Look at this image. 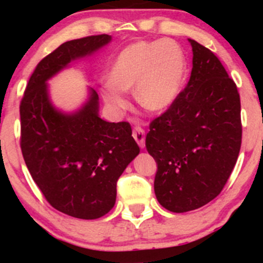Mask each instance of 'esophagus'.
<instances>
[{
    "label": "esophagus",
    "mask_w": 263,
    "mask_h": 263,
    "mask_svg": "<svg viewBox=\"0 0 263 263\" xmlns=\"http://www.w3.org/2000/svg\"><path fill=\"white\" fill-rule=\"evenodd\" d=\"M132 136H134V138L136 140V142H137V143H138V146H140L141 148H143V147H144V141H146V136H144V129L141 128L140 126H136Z\"/></svg>",
    "instance_id": "1"
}]
</instances>
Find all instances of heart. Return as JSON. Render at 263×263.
<instances>
[{
    "instance_id": "obj_1",
    "label": "heart",
    "mask_w": 263,
    "mask_h": 263,
    "mask_svg": "<svg viewBox=\"0 0 263 263\" xmlns=\"http://www.w3.org/2000/svg\"><path fill=\"white\" fill-rule=\"evenodd\" d=\"M186 71L185 54L177 42H135L123 48L111 64L101 96L110 108L122 110L127 106L123 91L135 86V99L142 107L163 111L179 96Z\"/></svg>"
}]
</instances>
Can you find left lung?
<instances>
[{
	"instance_id": "8db88e82",
	"label": "left lung",
	"mask_w": 263,
	"mask_h": 263,
	"mask_svg": "<svg viewBox=\"0 0 263 263\" xmlns=\"http://www.w3.org/2000/svg\"><path fill=\"white\" fill-rule=\"evenodd\" d=\"M190 79L177 100L153 120L146 148L157 162L155 193L163 208L185 213L220 194L242 137L236 84L218 57L189 39Z\"/></svg>"
}]
</instances>
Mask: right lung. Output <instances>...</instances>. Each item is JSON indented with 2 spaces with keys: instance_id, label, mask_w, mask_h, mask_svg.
Returning <instances> with one entry per match:
<instances>
[{
  "instance_id": "obj_1",
  "label": "right lung",
  "mask_w": 263,
  "mask_h": 263,
  "mask_svg": "<svg viewBox=\"0 0 263 263\" xmlns=\"http://www.w3.org/2000/svg\"><path fill=\"white\" fill-rule=\"evenodd\" d=\"M110 41L100 34L59 45L35 66L20 106L21 149L33 180L54 209L78 219H98L112 209L117 180L140 147L128 122L99 116L91 87L83 107L64 114L53 106L47 81Z\"/></svg>"
}]
</instances>
